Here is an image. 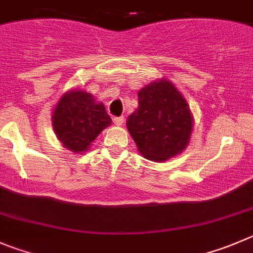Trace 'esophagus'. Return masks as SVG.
Here are the masks:
<instances>
[{
	"label": "esophagus",
	"mask_w": 253,
	"mask_h": 253,
	"mask_svg": "<svg viewBox=\"0 0 253 253\" xmlns=\"http://www.w3.org/2000/svg\"><path fill=\"white\" fill-rule=\"evenodd\" d=\"M124 121H125L124 116H121V117H113V124L117 125V126H121V125L124 124Z\"/></svg>",
	"instance_id": "obj_1"
}]
</instances>
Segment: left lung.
Returning a JSON list of instances; mask_svg holds the SVG:
<instances>
[{"instance_id":"obj_1","label":"left lung","mask_w":253,"mask_h":253,"mask_svg":"<svg viewBox=\"0 0 253 253\" xmlns=\"http://www.w3.org/2000/svg\"><path fill=\"white\" fill-rule=\"evenodd\" d=\"M138 151L151 161H165L182 152L192 131L187 102L166 80L138 92V108L127 120Z\"/></svg>"}]
</instances>
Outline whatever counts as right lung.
<instances>
[{
    "instance_id": "obj_1",
    "label": "right lung",
    "mask_w": 253,
    "mask_h": 253,
    "mask_svg": "<svg viewBox=\"0 0 253 253\" xmlns=\"http://www.w3.org/2000/svg\"><path fill=\"white\" fill-rule=\"evenodd\" d=\"M57 138L72 152H84L100 132L111 124L102 103L77 89L63 94L52 116Z\"/></svg>"
}]
</instances>
